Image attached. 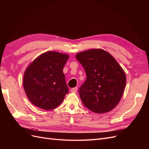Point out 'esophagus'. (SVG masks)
Listing matches in <instances>:
<instances>
[{
    "label": "esophagus",
    "mask_w": 149,
    "mask_h": 149,
    "mask_svg": "<svg viewBox=\"0 0 149 149\" xmlns=\"http://www.w3.org/2000/svg\"><path fill=\"white\" fill-rule=\"evenodd\" d=\"M77 90H78V88H77V87H75V88H71V91L72 93H76V91H77Z\"/></svg>",
    "instance_id": "obj_1"
}]
</instances>
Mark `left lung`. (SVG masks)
I'll return each mask as SVG.
<instances>
[{"label":"left lung","mask_w":149,"mask_h":149,"mask_svg":"<svg viewBox=\"0 0 149 149\" xmlns=\"http://www.w3.org/2000/svg\"><path fill=\"white\" fill-rule=\"evenodd\" d=\"M86 80L79 89L84 105L95 113L109 112L118 104L126 84L123 69L111 54L91 49L76 54Z\"/></svg>","instance_id":"left-lung-1"}]
</instances>
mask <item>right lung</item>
Listing matches in <instances>:
<instances>
[{
  "instance_id": "obj_1",
  "label": "right lung",
  "mask_w": 149,
  "mask_h": 149,
  "mask_svg": "<svg viewBox=\"0 0 149 149\" xmlns=\"http://www.w3.org/2000/svg\"><path fill=\"white\" fill-rule=\"evenodd\" d=\"M69 55L47 52L29 65L24 75V88L30 102L45 110L53 109L68 93L63 70Z\"/></svg>"
}]
</instances>
